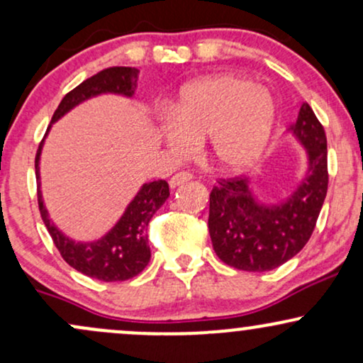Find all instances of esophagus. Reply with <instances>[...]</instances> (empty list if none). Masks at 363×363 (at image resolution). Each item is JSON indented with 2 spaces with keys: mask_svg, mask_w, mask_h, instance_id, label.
<instances>
[{
  "mask_svg": "<svg viewBox=\"0 0 363 363\" xmlns=\"http://www.w3.org/2000/svg\"><path fill=\"white\" fill-rule=\"evenodd\" d=\"M191 179H193V174H189V172H177V174H174L172 177H170L169 184H170V187H179V186L184 184V182L191 181Z\"/></svg>",
  "mask_w": 363,
  "mask_h": 363,
  "instance_id": "obj_1",
  "label": "esophagus"
}]
</instances>
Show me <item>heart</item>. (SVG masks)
Instances as JSON below:
<instances>
[{"label":"heart","instance_id":"obj_1","mask_svg":"<svg viewBox=\"0 0 363 363\" xmlns=\"http://www.w3.org/2000/svg\"><path fill=\"white\" fill-rule=\"evenodd\" d=\"M277 107L264 86L237 74H215L187 85L160 128L176 155L194 152L205 140L213 167L240 172L262 155L274 126Z\"/></svg>","mask_w":363,"mask_h":363}]
</instances>
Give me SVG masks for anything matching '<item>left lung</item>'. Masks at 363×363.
Returning a JSON list of instances; mask_svg holds the SVG:
<instances>
[{
  "label": "left lung",
  "instance_id": "8db88e82",
  "mask_svg": "<svg viewBox=\"0 0 363 363\" xmlns=\"http://www.w3.org/2000/svg\"><path fill=\"white\" fill-rule=\"evenodd\" d=\"M306 147L309 169L295 193L280 205H259L247 179H220L210 194L211 244L225 264L242 272H269L311 239L328 193V143L323 124L307 102L290 126Z\"/></svg>",
  "mask_w": 363,
  "mask_h": 363
}]
</instances>
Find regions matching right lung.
Masks as SVG:
<instances>
[{"label": "right lung", "instance_id": "obj_1", "mask_svg": "<svg viewBox=\"0 0 363 363\" xmlns=\"http://www.w3.org/2000/svg\"><path fill=\"white\" fill-rule=\"evenodd\" d=\"M138 82V69L131 66H112L99 72L94 77L86 78L80 85L65 95L57 109L54 111L51 123L57 121L74 106L101 94H119L131 97L135 94ZM51 128V124H49ZM48 128V131H49ZM48 135V133H45ZM40 141L35 153V177L39 181V158L43 152ZM169 198V184L165 181H153L141 186L138 194L129 203L124 215L114 225V228L101 240L82 244L68 239L61 234L54 223L49 220L45 210L43 194L37 189V201L43 222L48 227L54 245L72 268L86 277L101 281H124L136 277L147 268L150 256V245L147 228L155 211Z\"/></svg>", "mask_w": 363, "mask_h": 363}]
</instances>
